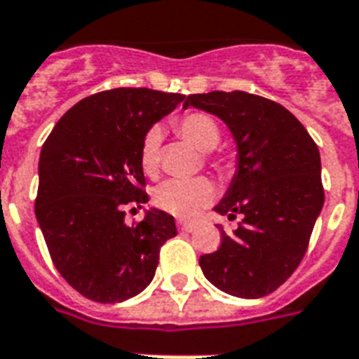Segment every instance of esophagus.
Wrapping results in <instances>:
<instances>
[{
	"instance_id": "esophagus-1",
	"label": "esophagus",
	"mask_w": 359,
	"mask_h": 359,
	"mask_svg": "<svg viewBox=\"0 0 359 359\" xmlns=\"http://www.w3.org/2000/svg\"><path fill=\"white\" fill-rule=\"evenodd\" d=\"M177 227L182 229V231H185V233H191V231H195V223H191V221H180L177 223Z\"/></svg>"
}]
</instances>
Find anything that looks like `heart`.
<instances>
[{
  "label": "heart",
  "instance_id": "obj_1",
  "mask_svg": "<svg viewBox=\"0 0 359 359\" xmlns=\"http://www.w3.org/2000/svg\"><path fill=\"white\" fill-rule=\"evenodd\" d=\"M180 136L198 151L215 149L219 144V126L206 113H191L177 121ZM163 134L157 126L147 130L140 147V164L147 176H155L158 170V147ZM214 183L206 177L195 180H168L155 193V204L158 208L174 214L177 217H195L202 208H206L214 201Z\"/></svg>",
  "mask_w": 359,
  "mask_h": 359
}]
</instances>
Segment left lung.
<instances>
[{
  "label": "left lung",
  "instance_id": "left-lung-1",
  "mask_svg": "<svg viewBox=\"0 0 359 359\" xmlns=\"http://www.w3.org/2000/svg\"><path fill=\"white\" fill-rule=\"evenodd\" d=\"M196 107L221 118L236 145V170L214 212L242 221L221 227L217 252L201 255L208 282L241 299H259L290 278L303 259L323 208L320 151L285 107L233 90L191 94Z\"/></svg>",
  "mask_w": 359,
  "mask_h": 359
}]
</instances>
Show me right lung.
<instances>
[{
	"label": "right lung",
	"mask_w": 359,
	"mask_h": 359,
	"mask_svg": "<svg viewBox=\"0 0 359 359\" xmlns=\"http://www.w3.org/2000/svg\"><path fill=\"white\" fill-rule=\"evenodd\" d=\"M183 94L113 88L75 104L56 123L39 155L36 217L64 280L96 303H121L151 284L176 221L149 206L136 225L126 204L149 196L140 147L151 126L183 102Z\"/></svg>",
	"instance_id": "1"
}]
</instances>
